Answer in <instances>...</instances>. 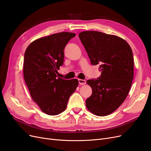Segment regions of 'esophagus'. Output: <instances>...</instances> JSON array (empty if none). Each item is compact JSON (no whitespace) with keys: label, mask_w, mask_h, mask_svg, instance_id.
<instances>
[{"label":"esophagus","mask_w":151,"mask_h":151,"mask_svg":"<svg viewBox=\"0 0 151 151\" xmlns=\"http://www.w3.org/2000/svg\"><path fill=\"white\" fill-rule=\"evenodd\" d=\"M79 84L80 85H85L86 84V81L85 80H82V79H79Z\"/></svg>","instance_id":"esophagus-1"}]
</instances>
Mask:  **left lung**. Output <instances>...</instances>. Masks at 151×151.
<instances>
[{
    "instance_id": "1",
    "label": "left lung",
    "mask_w": 151,
    "mask_h": 151,
    "mask_svg": "<svg viewBox=\"0 0 151 151\" xmlns=\"http://www.w3.org/2000/svg\"><path fill=\"white\" fill-rule=\"evenodd\" d=\"M79 37L91 63L100 64L101 75L87 83L92 95L86 101L87 108L98 116L109 115L126 99L134 78L132 50L125 40L98 31H84Z\"/></svg>"
}]
</instances>
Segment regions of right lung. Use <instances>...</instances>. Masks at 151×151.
I'll list each match as a JSON object with an SVG mask.
<instances>
[{"label":"right lung","mask_w":151,"mask_h":151,"mask_svg":"<svg viewBox=\"0 0 151 151\" xmlns=\"http://www.w3.org/2000/svg\"><path fill=\"white\" fill-rule=\"evenodd\" d=\"M76 34L63 32L34 40L26 49L24 77L30 96L41 110L50 116L58 115L79 84L77 79L57 77L63 65L66 44Z\"/></svg>","instance_id":"add662e5"}]
</instances>
